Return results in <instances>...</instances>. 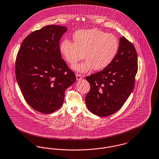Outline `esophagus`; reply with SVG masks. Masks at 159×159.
Returning <instances> with one entry per match:
<instances>
[{"mask_svg":"<svg viewBox=\"0 0 159 159\" xmlns=\"http://www.w3.org/2000/svg\"><path fill=\"white\" fill-rule=\"evenodd\" d=\"M76 79L77 80H81L82 78H83V76L80 74H78V73H76Z\"/></svg>","mask_w":159,"mask_h":159,"instance_id":"obj_1","label":"esophagus"}]
</instances>
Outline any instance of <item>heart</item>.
<instances>
[{
    "label": "heart",
    "instance_id": "heart-1",
    "mask_svg": "<svg viewBox=\"0 0 159 159\" xmlns=\"http://www.w3.org/2000/svg\"><path fill=\"white\" fill-rule=\"evenodd\" d=\"M74 43L64 39L59 50L66 62L73 64L85 57L84 62L72 66L78 72L84 73L93 68L95 71L109 66L119 49V42L115 36L98 29L79 30L73 35Z\"/></svg>",
    "mask_w": 159,
    "mask_h": 159
}]
</instances>
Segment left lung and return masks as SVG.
<instances>
[{"instance_id":"obj_1","label":"left lung","mask_w":159,"mask_h":159,"mask_svg":"<svg viewBox=\"0 0 159 159\" xmlns=\"http://www.w3.org/2000/svg\"><path fill=\"white\" fill-rule=\"evenodd\" d=\"M138 68L135 47L122 37L118 53L111 64L86 77L91 86L85 97L89 111L99 116H107L120 110L134 88Z\"/></svg>"}]
</instances>
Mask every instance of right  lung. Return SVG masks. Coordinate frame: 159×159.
<instances>
[{
	"label": "right lung",
	"mask_w": 159,
	"mask_h": 159,
	"mask_svg": "<svg viewBox=\"0 0 159 159\" xmlns=\"http://www.w3.org/2000/svg\"><path fill=\"white\" fill-rule=\"evenodd\" d=\"M65 26L47 25L25 38L16 61V76L26 102L34 109L51 113L61 107L65 91L76 77L62 58L59 41Z\"/></svg>",
	"instance_id": "obj_1"
}]
</instances>
